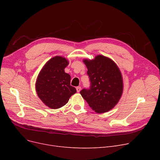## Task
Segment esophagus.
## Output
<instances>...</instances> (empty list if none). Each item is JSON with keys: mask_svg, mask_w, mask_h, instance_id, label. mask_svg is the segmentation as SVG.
<instances>
[{"mask_svg": "<svg viewBox=\"0 0 160 160\" xmlns=\"http://www.w3.org/2000/svg\"><path fill=\"white\" fill-rule=\"evenodd\" d=\"M80 90H81V87H80V86L77 87V91L78 93H79V92L80 91Z\"/></svg>", "mask_w": 160, "mask_h": 160, "instance_id": "esophagus-1", "label": "esophagus"}]
</instances>
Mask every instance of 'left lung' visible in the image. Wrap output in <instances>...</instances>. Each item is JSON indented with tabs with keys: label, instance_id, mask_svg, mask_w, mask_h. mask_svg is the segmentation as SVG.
<instances>
[{
	"label": "left lung",
	"instance_id": "1",
	"mask_svg": "<svg viewBox=\"0 0 160 160\" xmlns=\"http://www.w3.org/2000/svg\"><path fill=\"white\" fill-rule=\"evenodd\" d=\"M89 76V88L80 91L82 97L98 113L110 111L117 104L122 93V75L111 60L98 55L93 60H84Z\"/></svg>",
	"mask_w": 160,
	"mask_h": 160
}]
</instances>
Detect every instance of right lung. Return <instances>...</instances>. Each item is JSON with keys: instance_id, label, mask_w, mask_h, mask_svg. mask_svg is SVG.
Returning a JSON list of instances; mask_svg holds the SVG:
<instances>
[{"instance_id": "obj_1", "label": "right lung", "mask_w": 160, "mask_h": 160, "mask_svg": "<svg viewBox=\"0 0 160 160\" xmlns=\"http://www.w3.org/2000/svg\"><path fill=\"white\" fill-rule=\"evenodd\" d=\"M69 63L65 58L50 59L40 71L36 83L39 98L52 109L60 108L67 103L77 89L71 86V76L65 72Z\"/></svg>"}]
</instances>
